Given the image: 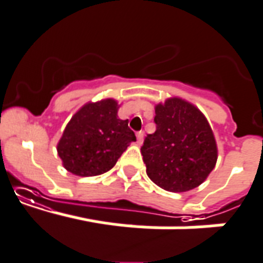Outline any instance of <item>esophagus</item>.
I'll return each instance as SVG.
<instances>
[{
  "label": "esophagus",
  "mask_w": 263,
  "mask_h": 263,
  "mask_svg": "<svg viewBox=\"0 0 263 263\" xmlns=\"http://www.w3.org/2000/svg\"><path fill=\"white\" fill-rule=\"evenodd\" d=\"M137 139H138V143L141 144L142 141H143V132H138L137 133Z\"/></svg>",
  "instance_id": "obj_1"
}]
</instances>
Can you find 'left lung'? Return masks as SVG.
<instances>
[{
    "mask_svg": "<svg viewBox=\"0 0 263 263\" xmlns=\"http://www.w3.org/2000/svg\"><path fill=\"white\" fill-rule=\"evenodd\" d=\"M156 132L141 152L146 173L171 192L199 187L216 166L218 148L208 120L195 104L172 97L155 106Z\"/></svg>",
    "mask_w": 263,
    "mask_h": 263,
    "instance_id": "8db88e82",
    "label": "left lung"
}]
</instances>
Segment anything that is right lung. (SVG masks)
<instances>
[{"label":"right lung","mask_w":263,"mask_h":263,"mask_svg":"<svg viewBox=\"0 0 263 263\" xmlns=\"http://www.w3.org/2000/svg\"><path fill=\"white\" fill-rule=\"evenodd\" d=\"M116 99L87 102L72 116L57 144L62 164L69 173L94 177L111 171L136 134L127 120L117 116Z\"/></svg>","instance_id":"add662e5"}]
</instances>
